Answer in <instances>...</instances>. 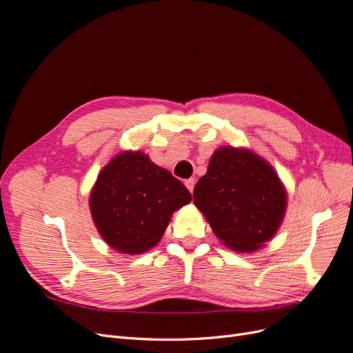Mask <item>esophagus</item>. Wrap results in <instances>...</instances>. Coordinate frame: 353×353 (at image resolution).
I'll return each mask as SVG.
<instances>
[{
    "label": "esophagus",
    "instance_id": "34e87169",
    "mask_svg": "<svg viewBox=\"0 0 353 353\" xmlns=\"http://www.w3.org/2000/svg\"><path fill=\"white\" fill-rule=\"evenodd\" d=\"M194 185H196L194 178H190V179L185 181V187L190 190V193H193V191H194Z\"/></svg>",
    "mask_w": 353,
    "mask_h": 353
}]
</instances>
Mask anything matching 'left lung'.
<instances>
[{
  "label": "left lung",
  "instance_id": "obj_1",
  "mask_svg": "<svg viewBox=\"0 0 353 353\" xmlns=\"http://www.w3.org/2000/svg\"><path fill=\"white\" fill-rule=\"evenodd\" d=\"M193 200L215 236L236 252H254L280 228L287 193L274 168L248 148L221 147Z\"/></svg>",
  "mask_w": 353,
  "mask_h": 353
}]
</instances>
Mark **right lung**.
<instances>
[{
  "label": "right lung",
  "mask_w": 353,
  "mask_h": 353,
  "mask_svg": "<svg viewBox=\"0 0 353 353\" xmlns=\"http://www.w3.org/2000/svg\"><path fill=\"white\" fill-rule=\"evenodd\" d=\"M190 201V191L169 170L141 152H122L99 174L90 209L112 249L140 254L154 248L172 213Z\"/></svg>",
  "instance_id": "1"
}]
</instances>
